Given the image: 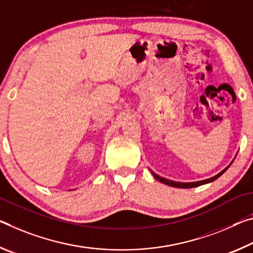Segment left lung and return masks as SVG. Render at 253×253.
Segmentation results:
<instances>
[{"mask_svg":"<svg viewBox=\"0 0 253 253\" xmlns=\"http://www.w3.org/2000/svg\"><path fill=\"white\" fill-rule=\"evenodd\" d=\"M233 163V160L231 161V164L227 166L225 169H223L221 172H218L217 175H215L213 177L209 178V179H204V180H200V181H192V183H181V181H175V180H170V179H167V178H164V177H160L159 175H157L152 170L151 173L152 176H154L157 180H159L160 183H163L165 185H168V186H171V187H177V188H194V187H198V186H202V185H205V184H210V183H213L214 180H216L218 177H221L223 173H224L227 169H229L230 166Z\"/></svg>","mask_w":253,"mask_h":253,"instance_id":"8db88e82","label":"left lung"}]
</instances>
